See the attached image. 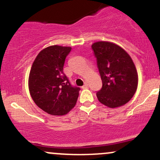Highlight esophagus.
I'll list each match as a JSON object with an SVG mask.
<instances>
[{"instance_id":"1","label":"esophagus","mask_w":160,"mask_h":160,"mask_svg":"<svg viewBox=\"0 0 160 160\" xmlns=\"http://www.w3.org/2000/svg\"><path fill=\"white\" fill-rule=\"evenodd\" d=\"M88 86H89V85H88L87 82H85V83H84V85L82 86V89H86V88H88Z\"/></svg>"}]
</instances>
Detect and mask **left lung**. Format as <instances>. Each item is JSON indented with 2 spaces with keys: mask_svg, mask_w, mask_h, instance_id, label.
<instances>
[{
  "mask_svg": "<svg viewBox=\"0 0 160 160\" xmlns=\"http://www.w3.org/2000/svg\"><path fill=\"white\" fill-rule=\"evenodd\" d=\"M102 80L96 92L102 104L114 108L126 104L138 87V73L129 55L115 43L99 41L92 45Z\"/></svg>",
  "mask_w": 160,
  "mask_h": 160,
  "instance_id": "1",
  "label": "left lung"
}]
</instances>
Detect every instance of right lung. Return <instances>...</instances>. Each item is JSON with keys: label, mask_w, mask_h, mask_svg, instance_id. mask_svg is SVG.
<instances>
[{"label": "right lung", "mask_w": 160, "mask_h": 160, "mask_svg": "<svg viewBox=\"0 0 160 160\" xmlns=\"http://www.w3.org/2000/svg\"><path fill=\"white\" fill-rule=\"evenodd\" d=\"M71 48L54 45L43 49L33 62L28 88L34 103L51 115L66 114L74 107L80 88L64 74L65 58Z\"/></svg>", "instance_id": "add662e5"}]
</instances>
